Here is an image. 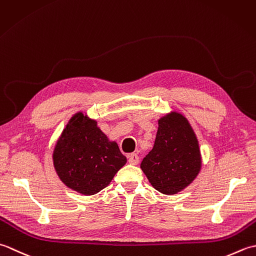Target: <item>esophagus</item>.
I'll list each match as a JSON object with an SVG mask.
<instances>
[{
	"label": "esophagus",
	"instance_id": "1",
	"mask_svg": "<svg viewBox=\"0 0 256 256\" xmlns=\"http://www.w3.org/2000/svg\"><path fill=\"white\" fill-rule=\"evenodd\" d=\"M128 162H129L130 164H134V166L138 164H139V157H138V154H130L129 158H128Z\"/></svg>",
	"mask_w": 256,
	"mask_h": 256
}]
</instances>
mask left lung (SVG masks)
<instances>
[{
    "instance_id": "left-lung-1",
    "label": "left lung",
    "mask_w": 256,
    "mask_h": 256,
    "mask_svg": "<svg viewBox=\"0 0 256 256\" xmlns=\"http://www.w3.org/2000/svg\"><path fill=\"white\" fill-rule=\"evenodd\" d=\"M158 124L154 148L144 158L140 168L156 190L176 194L199 174V144L188 119L179 112L166 114Z\"/></svg>"
}]
</instances>
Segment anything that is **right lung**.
<instances>
[{"mask_svg":"<svg viewBox=\"0 0 256 256\" xmlns=\"http://www.w3.org/2000/svg\"><path fill=\"white\" fill-rule=\"evenodd\" d=\"M53 161L62 184L84 196L106 188L127 159L114 142L82 112L72 117L57 142Z\"/></svg>","mask_w":256,"mask_h":256,"instance_id":"1","label":"right lung"}]
</instances>
